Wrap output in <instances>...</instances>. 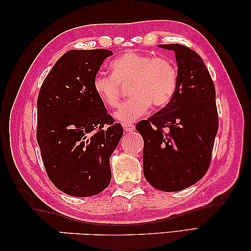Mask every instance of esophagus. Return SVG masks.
Segmentation results:
<instances>
[{
  "mask_svg": "<svg viewBox=\"0 0 251 251\" xmlns=\"http://www.w3.org/2000/svg\"><path fill=\"white\" fill-rule=\"evenodd\" d=\"M122 126H123V130H125L126 132H133L135 129V126L132 125V123H125Z\"/></svg>",
  "mask_w": 251,
  "mask_h": 251,
  "instance_id": "1",
  "label": "esophagus"
}]
</instances>
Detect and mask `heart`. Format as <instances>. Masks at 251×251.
<instances>
[{"label":"heart","instance_id":"1","mask_svg":"<svg viewBox=\"0 0 251 251\" xmlns=\"http://www.w3.org/2000/svg\"><path fill=\"white\" fill-rule=\"evenodd\" d=\"M112 75L98 72L93 91L108 108L117 106L120 99L119 83L130 81L129 100L119 106L114 119L132 123L148 112L150 105L162 108L172 100L178 88V71L170 60L137 51L123 53L110 64Z\"/></svg>","mask_w":251,"mask_h":251}]
</instances>
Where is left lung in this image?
<instances>
[{
  "label": "left lung",
  "instance_id": "8db88e82",
  "mask_svg": "<svg viewBox=\"0 0 251 251\" xmlns=\"http://www.w3.org/2000/svg\"><path fill=\"white\" fill-rule=\"evenodd\" d=\"M175 52L178 88L172 100L135 129L142 135L143 174L161 191H180L206 175L218 132L216 90L198 53L181 44H159Z\"/></svg>",
  "mask_w": 251,
  "mask_h": 251
}]
</instances>
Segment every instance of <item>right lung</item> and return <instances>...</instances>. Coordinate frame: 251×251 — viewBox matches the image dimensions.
Listing matches in <instances>:
<instances>
[{"instance_id": "add662e5", "label": "right lung", "mask_w": 251, "mask_h": 251, "mask_svg": "<svg viewBox=\"0 0 251 251\" xmlns=\"http://www.w3.org/2000/svg\"><path fill=\"white\" fill-rule=\"evenodd\" d=\"M112 54L104 49L64 53L40 90L36 139L41 155L53 184L70 196L98 195L111 181L110 157L123 129L106 113L92 82Z\"/></svg>"}]
</instances>
